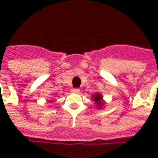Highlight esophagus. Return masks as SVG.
I'll return each mask as SVG.
<instances>
[{"mask_svg": "<svg viewBox=\"0 0 158 158\" xmlns=\"http://www.w3.org/2000/svg\"><path fill=\"white\" fill-rule=\"evenodd\" d=\"M79 89H77V88H73V89H71V92L72 93H79Z\"/></svg>", "mask_w": 158, "mask_h": 158, "instance_id": "34e87169", "label": "esophagus"}]
</instances>
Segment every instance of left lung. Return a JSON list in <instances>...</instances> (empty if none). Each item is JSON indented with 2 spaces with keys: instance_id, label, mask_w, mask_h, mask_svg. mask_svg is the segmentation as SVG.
I'll use <instances>...</instances> for the list:
<instances>
[{
  "instance_id": "obj_1",
  "label": "left lung",
  "mask_w": 158,
  "mask_h": 158,
  "mask_svg": "<svg viewBox=\"0 0 158 158\" xmlns=\"http://www.w3.org/2000/svg\"><path fill=\"white\" fill-rule=\"evenodd\" d=\"M93 101L95 102L97 109H102L103 106L105 105V101L103 100L102 95L101 93H95L92 95Z\"/></svg>"
}]
</instances>
